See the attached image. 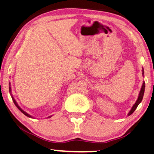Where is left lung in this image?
Masks as SVG:
<instances>
[{"mask_svg":"<svg viewBox=\"0 0 154 154\" xmlns=\"http://www.w3.org/2000/svg\"><path fill=\"white\" fill-rule=\"evenodd\" d=\"M142 72H143V75L144 74V69H142ZM145 82H143V85H142V87H141V89L140 91V93H139V95H138V99L137 100V102H136L135 104L133 105V106L132 108V109L130 110V111L129 112V113H128V115L130 116V115H132L133 112H134V110L137 109V106H138V104H140V103L141 102V101H142L143 100V95H144V92H145Z\"/></svg>","mask_w":154,"mask_h":154,"instance_id":"obj_1","label":"left lung"}]
</instances>
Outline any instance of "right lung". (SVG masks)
Here are the masks:
<instances>
[{"label": "right lung", "instance_id": "obj_1", "mask_svg": "<svg viewBox=\"0 0 154 154\" xmlns=\"http://www.w3.org/2000/svg\"><path fill=\"white\" fill-rule=\"evenodd\" d=\"M9 91H10V93H11V87H10V86H9ZM11 97H12V100H13V102H14V103L15 104V105L16 106V107H17V108H18V109L20 110V111H21L22 113H23L24 115H25L26 116H27V117H31V118H33V117H32V116H31V115H30L29 114H28V113H26V112H25V111H24V110H22V108L19 106L18 104H17V102H16V100L14 99V97H13V95H11ZM49 117H51V116H50V117H48V118H49Z\"/></svg>", "mask_w": 154, "mask_h": 154}]
</instances>
